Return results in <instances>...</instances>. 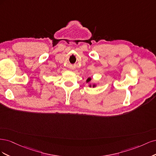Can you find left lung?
<instances>
[{
	"label": "left lung",
	"instance_id": "obj_1",
	"mask_svg": "<svg viewBox=\"0 0 156 156\" xmlns=\"http://www.w3.org/2000/svg\"><path fill=\"white\" fill-rule=\"evenodd\" d=\"M90 80H91V79H90V78H88V79H87V82H89V81H90Z\"/></svg>",
	"mask_w": 156,
	"mask_h": 156
}]
</instances>
